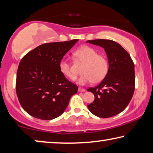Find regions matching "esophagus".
<instances>
[{
  "mask_svg": "<svg viewBox=\"0 0 153 153\" xmlns=\"http://www.w3.org/2000/svg\"><path fill=\"white\" fill-rule=\"evenodd\" d=\"M78 91L79 92H84V91H85V89L82 88H80V87H79V88H78Z\"/></svg>",
  "mask_w": 153,
  "mask_h": 153,
  "instance_id": "obj_1",
  "label": "esophagus"
}]
</instances>
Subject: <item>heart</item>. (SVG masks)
<instances>
[{"label": "heart", "instance_id": "heart-1", "mask_svg": "<svg viewBox=\"0 0 153 153\" xmlns=\"http://www.w3.org/2000/svg\"><path fill=\"white\" fill-rule=\"evenodd\" d=\"M74 56L77 62L83 63L81 68L83 74L79 80V84H85L91 82L98 84L107 76L109 69L108 60L105 56L99 54L94 48L83 46L75 51ZM74 66V63L67 59H62L60 62V71L71 80L77 79Z\"/></svg>", "mask_w": 153, "mask_h": 153}]
</instances>
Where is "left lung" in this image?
<instances>
[{"mask_svg":"<svg viewBox=\"0 0 153 153\" xmlns=\"http://www.w3.org/2000/svg\"><path fill=\"white\" fill-rule=\"evenodd\" d=\"M87 42L103 48L109 60L107 76L99 85L88 88L94 95V100L88 108L98 117L110 118L124 110L132 98L134 63L129 53L114 41L94 39Z\"/></svg>","mask_w":153,"mask_h":153,"instance_id":"obj_1","label":"left lung"}]
</instances>
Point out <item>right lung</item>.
I'll return each mask as SVG.
<instances>
[{"label":"right lung","instance_id":"add662e5","mask_svg":"<svg viewBox=\"0 0 153 153\" xmlns=\"http://www.w3.org/2000/svg\"><path fill=\"white\" fill-rule=\"evenodd\" d=\"M78 39L43 43L22 59L16 90L19 102L28 114L48 120L64 112L77 86L65 77L60 62Z\"/></svg>","mask_w":153,"mask_h":153}]
</instances>
